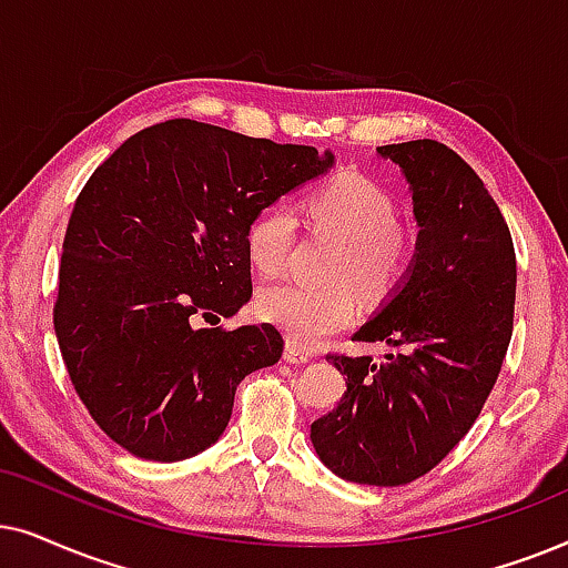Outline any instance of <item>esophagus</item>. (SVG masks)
<instances>
[{
  "label": "esophagus",
  "mask_w": 568,
  "mask_h": 568,
  "mask_svg": "<svg viewBox=\"0 0 568 568\" xmlns=\"http://www.w3.org/2000/svg\"><path fill=\"white\" fill-rule=\"evenodd\" d=\"M285 361L296 363V366H298V363H308V361H312V353H306L304 347L288 343V345H285Z\"/></svg>",
  "instance_id": "1"
}]
</instances>
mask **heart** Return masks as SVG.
<instances>
[{
    "instance_id": "1",
    "label": "heart",
    "mask_w": 568,
    "mask_h": 568,
    "mask_svg": "<svg viewBox=\"0 0 568 568\" xmlns=\"http://www.w3.org/2000/svg\"><path fill=\"white\" fill-rule=\"evenodd\" d=\"M306 225L337 239L324 277L327 285L283 283L264 288L256 312L298 347H316L351 329L358 320L353 287L372 304L403 288L415 262V241L399 225L397 200L361 173H339L304 200ZM298 239V217L285 202H272L246 229V254L262 277H280Z\"/></svg>"
}]
</instances>
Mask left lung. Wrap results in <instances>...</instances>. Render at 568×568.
Returning <instances> with one entry per match:
<instances>
[{
	"label": "left lung",
	"mask_w": 568,
	"mask_h": 568,
	"mask_svg": "<svg viewBox=\"0 0 568 568\" xmlns=\"http://www.w3.org/2000/svg\"><path fill=\"white\" fill-rule=\"evenodd\" d=\"M405 171L418 221L403 291L358 343L397 353H327L347 379L337 407L312 423L322 463L363 486H405L434 470L473 428L514 329L517 256L501 210L478 173L436 140L376 148Z\"/></svg>",
	"instance_id": "obj_1"
}]
</instances>
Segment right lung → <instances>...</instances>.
<instances>
[{"instance_id": "1", "label": "right lung", "mask_w": 568, "mask_h": 568, "mask_svg": "<svg viewBox=\"0 0 568 568\" xmlns=\"http://www.w3.org/2000/svg\"><path fill=\"white\" fill-rule=\"evenodd\" d=\"M329 165L316 148L169 119L93 171L67 223L54 329L74 392L119 447L155 463L200 455L241 379L280 361L272 324L196 322L252 298L248 223Z\"/></svg>"}]
</instances>
